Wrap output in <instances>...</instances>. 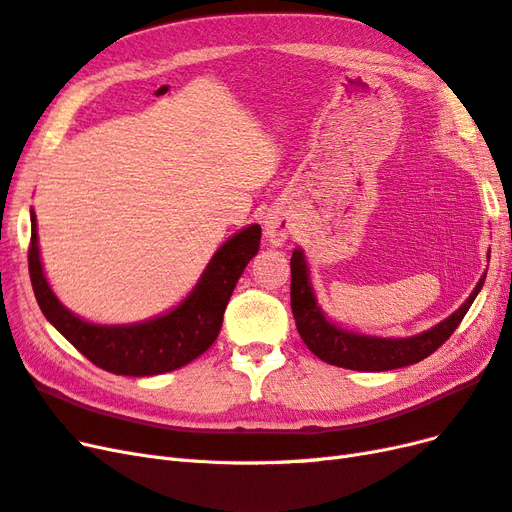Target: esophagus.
I'll list each match as a JSON object with an SVG mask.
<instances>
[{
    "label": "esophagus",
    "instance_id": "obj_1",
    "mask_svg": "<svg viewBox=\"0 0 512 512\" xmlns=\"http://www.w3.org/2000/svg\"><path fill=\"white\" fill-rule=\"evenodd\" d=\"M294 232V220L286 209H271L265 218V235L273 245H282Z\"/></svg>",
    "mask_w": 512,
    "mask_h": 512
}]
</instances>
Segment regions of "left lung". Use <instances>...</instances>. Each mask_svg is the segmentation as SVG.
<instances>
[{"label": "left lung", "mask_w": 512, "mask_h": 512, "mask_svg": "<svg viewBox=\"0 0 512 512\" xmlns=\"http://www.w3.org/2000/svg\"><path fill=\"white\" fill-rule=\"evenodd\" d=\"M290 273V307L305 346L320 361L354 371H389L427 359L429 354L436 352L455 333L459 322L474 303L478 290L485 284L483 275L468 301L433 329L414 337L393 339L352 333L339 329L337 324L327 320V316L322 314V309L316 303V294L312 290V284H309V269L301 250L292 252Z\"/></svg>", "instance_id": "1"}]
</instances>
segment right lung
<instances>
[{
    "label": "right lung",
    "mask_w": 512,
    "mask_h": 512,
    "mask_svg": "<svg viewBox=\"0 0 512 512\" xmlns=\"http://www.w3.org/2000/svg\"><path fill=\"white\" fill-rule=\"evenodd\" d=\"M260 235L258 224L239 230L213 254L188 299L168 314L138 324H91L57 301L42 271L34 211L27 252L29 277L46 320L91 363L117 376H158L188 365L215 342L230 294L247 262L258 254Z\"/></svg>",
    "instance_id": "add662e5"
}]
</instances>
